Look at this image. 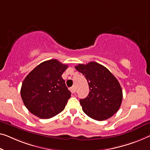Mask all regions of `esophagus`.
Returning a JSON list of instances; mask_svg holds the SVG:
<instances>
[{"instance_id":"esophagus-1","label":"esophagus","mask_w":150,"mask_h":150,"mask_svg":"<svg viewBox=\"0 0 150 150\" xmlns=\"http://www.w3.org/2000/svg\"><path fill=\"white\" fill-rule=\"evenodd\" d=\"M70 91H71V92H72L73 93H75V91H76V89H75V87H72V88H70Z\"/></svg>"}]
</instances>
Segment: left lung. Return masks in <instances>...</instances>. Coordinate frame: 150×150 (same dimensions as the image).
I'll list each match as a JSON object with an SVG mask.
<instances>
[{
  "label": "left lung",
  "instance_id": "left-lung-1",
  "mask_svg": "<svg viewBox=\"0 0 150 150\" xmlns=\"http://www.w3.org/2000/svg\"><path fill=\"white\" fill-rule=\"evenodd\" d=\"M75 69L86 77L89 85L88 96L79 100L83 111L100 121L112 117L122 100V88L117 78L108 69L96 62L79 64Z\"/></svg>",
  "mask_w": 150,
  "mask_h": 150
}]
</instances>
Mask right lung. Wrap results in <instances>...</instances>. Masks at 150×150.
I'll use <instances>...</instances> for the list:
<instances>
[{
	"instance_id": "add662e5",
	"label": "right lung",
	"mask_w": 150,
	"mask_h": 150,
	"mask_svg": "<svg viewBox=\"0 0 150 150\" xmlns=\"http://www.w3.org/2000/svg\"><path fill=\"white\" fill-rule=\"evenodd\" d=\"M67 67V64L51 59L40 63L27 75L21 96L31 113L47 119L64 110L71 94L62 78Z\"/></svg>"
}]
</instances>
